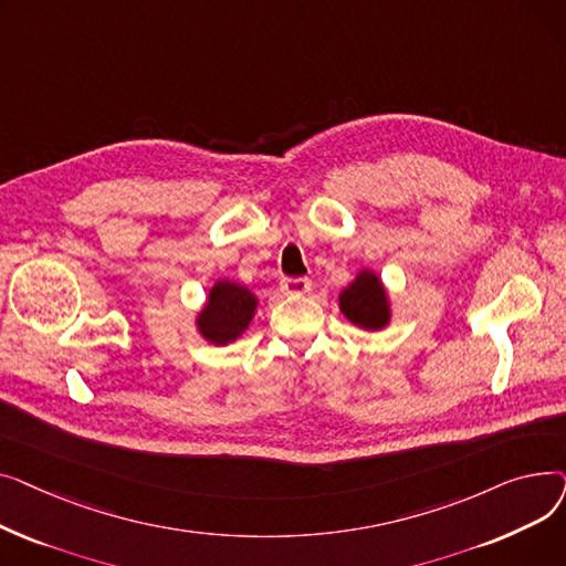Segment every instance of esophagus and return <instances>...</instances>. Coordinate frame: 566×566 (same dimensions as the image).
I'll use <instances>...</instances> for the list:
<instances>
[{
    "mask_svg": "<svg viewBox=\"0 0 566 566\" xmlns=\"http://www.w3.org/2000/svg\"><path fill=\"white\" fill-rule=\"evenodd\" d=\"M282 291L289 295H305L312 291V284L305 277H295V280L286 277V280H282Z\"/></svg>",
    "mask_w": 566,
    "mask_h": 566,
    "instance_id": "34e87169",
    "label": "esophagus"
}]
</instances>
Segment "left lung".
I'll return each mask as SVG.
<instances>
[{
    "label": "left lung",
    "mask_w": 566,
    "mask_h": 566,
    "mask_svg": "<svg viewBox=\"0 0 566 566\" xmlns=\"http://www.w3.org/2000/svg\"><path fill=\"white\" fill-rule=\"evenodd\" d=\"M339 312L355 328L380 333L392 323V303L380 275L371 268H360L355 277L342 289L337 298Z\"/></svg>",
    "instance_id": "8db88e82"
}]
</instances>
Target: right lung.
<instances>
[{
	"instance_id": "right-lung-1",
	"label": "right lung",
	"mask_w": 566,
	"mask_h": 566,
	"mask_svg": "<svg viewBox=\"0 0 566 566\" xmlns=\"http://www.w3.org/2000/svg\"><path fill=\"white\" fill-rule=\"evenodd\" d=\"M259 307V295L233 280H216L195 316L199 337L213 346H227L243 337Z\"/></svg>"
}]
</instances>
